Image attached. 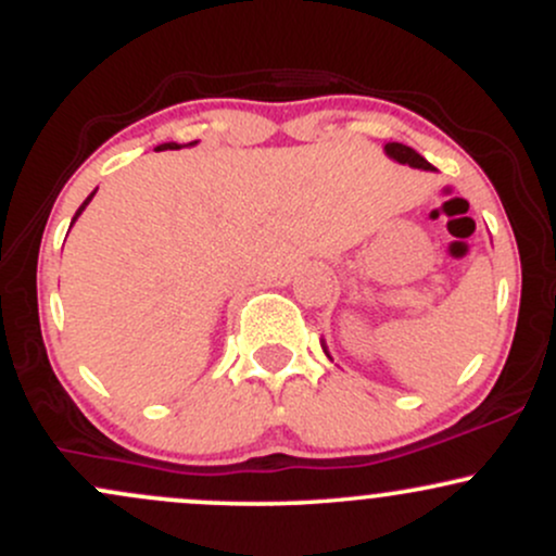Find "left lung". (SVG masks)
Returning a JSON list of instances; mask_svg holds the SVG:
<instances>
[{
	"mask_svg": "<svg viewBox=\"0 0 556 556\" xmlns=\"http://www.w3.org/2000/svg\"><path fill=\"white\" fill-rule=\"evenodd\" d=\"M384 151H387V156L394 159V162H397V164H407V167L433 172L431 164L426 162V159L420 156L416 149H410V146H405V143H387ZM321 348H324V353H327V358L331 361V355H329V350H327V342H324V340H321Z\"/></svg>",
	"mask_w": 556,
	"mask_h": 556,
	"instance_id": "8db88e82",
	"label": "left lung"
}]
</instances>
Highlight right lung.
Returning <instances> with one entry per match:
<instances>
[{"label":"right lung","mask_w":556,"mask_h":556,"mask_svg":"<svg viewBox=\"0 0 556 556\" xmlns=\"http://www.w3.org/2000/svg\"><path fill=\"white\" fill-rule=\"evenodd\" d=\"M195 143H198V140H193V143H188V146H195ZM156 149H159V151H167V149H169V151H175V149H182V146H180V143H162V146H156ZM93 195H96V190H93L91 195L86 198V201H83V206L78 208V212H75V216H73V225H75V219H78V216L83 214V208H86L88 203H91V198H93ZM73 225H70V227H73Z\"/></svg>","instance_id":"add662e5"}]
</instances>
